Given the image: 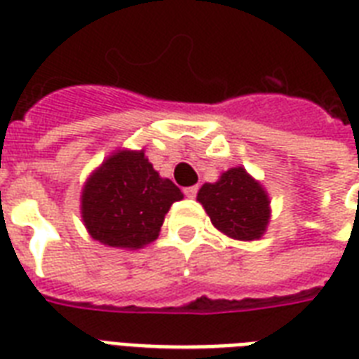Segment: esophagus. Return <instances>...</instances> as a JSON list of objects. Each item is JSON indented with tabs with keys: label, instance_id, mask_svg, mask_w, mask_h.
Here are the masks:
<instances>
[{
	"label": "esophagus",
	"instance_id": "esophagus-1",
	"mask_svg": "<svg viewBox=\"0 0 359 359\" xmlns=\"http://www.w3.org/2000/svg\"><path fill=\"white\" fill-rule=\"evenodd\" d=\"M197 191H199V188H197V186H188V188H184V196L190 197V199H194V197L197 196Z\"/></svg>",
	"mask_w": 359,
	"mask_h": 359
}]
</instances>
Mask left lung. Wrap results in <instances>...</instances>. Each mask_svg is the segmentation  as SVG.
I'll return each instance as SVG.
<instances>
[{"mask_svg": "<svg viewBox=\"0 0 359 359\" xmlns=\"http://www.w3.org/2000/svg\"><path fill=\"white\" fill-rule=\"evenodd\" d=\"M216 229L231 238L255 240L266 229L270 218V201L259 182L233 168L214 184H205L197 194Z\"/></svg>", "mask_w": 359, "mask_h": 359, "instance_id": "1", "label": "left lung"}]
</instances>
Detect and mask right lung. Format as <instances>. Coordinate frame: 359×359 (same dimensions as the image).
Returning <instances> with one entry per match:
<instances>
[{"instance_id": "1", "label": "right lung", "mask_w": 359, "mask_h": 359, "mask_svg": "<svg viewBox=\"0 0 359 359\" xmlns=\"http://www.w3.org/2000/svg\"><path fill=\"white\" fill-rule=\"evenodd\" d=\"M182 191L152 169L143 151H119L87 180L81 216L87 231L111 248H141L156 238Z\"/></svg>"}]
</instances>
